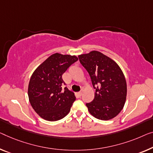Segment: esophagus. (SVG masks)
<instances>
[{
	"label": "esophagus",
	"instance_id": "obj_1",
	"mask_svg": "<svg viewBox=\"0 0 153 153\" xmlns=\"http://www.w3.org/2000/svg\"><path fill=\"white\" fill-rule=\"evenodd\" d=\"M77 95H79V96H81L82 95V91H79V92H78L77 93Z\"/></svg>",
	"mask_w": 153,
	"mask_h": 153
}]
</instances>
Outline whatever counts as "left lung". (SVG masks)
I'll use <instances>...</instances> for the list:
<instances>
[{
    "label": "left lung",
    "instance_id": "left-lung-1",
    "mask_svg": "<svg viewBox=\"0 0 153 153\" xmlns=\"http://www.w3.org/2000/svg\"><path fill=\"white\" fill-rule=\"evenodd\" d=\"M78 58L95 89L94 99L86 104L88 111L97 119H113L124 108L126 98V82L122 69L112 59L97 51Z\"/></svg>",
    "mask_w": 153,
    "mask_h": 153
}]
</instances>
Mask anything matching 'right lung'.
<instances>
[{"label": "right lung", "mask_w": 153, "mask_h": 153, "mask_svg": "<svg viewBox=\"0 0 153 153\" xmlns=\"http://www.w3.org/2000/svg\"><path fill=\"white\" fill-rule=\"evenodd\" d=\"M77 60L76 56L56 53L34 71L29 83V100L42 119L54 122L69 113L76 96L67 87L62 88L65 84L62 76Z\"/></svg>", "instance_id": "add662e5"}]
</instances>
